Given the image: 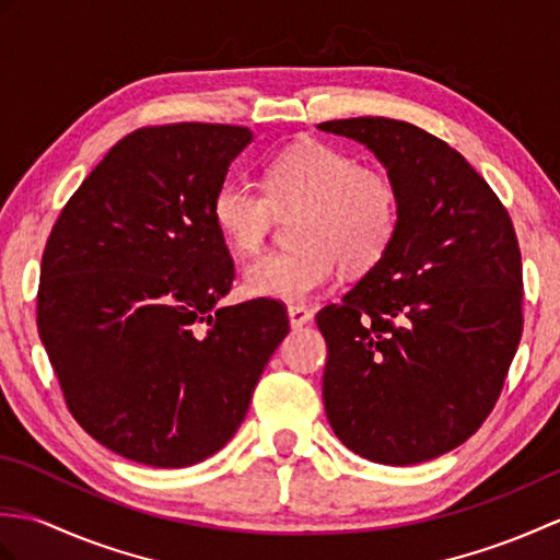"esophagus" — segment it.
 Segmentation results:
<instances>
[{
    "label": "esophagus",
    "instance_id": "obj_1",
    "mask_svg": "<svg viewBox=\"0 0 560 560\" xmlns=\"http://www.w3.org/2000/svg\"><path fill=\"white\" fill-rule=\"evenodd\" d=\"M289 319L293 329H301L303 325H307L313 319V311H307L305 305H291L289 307Z\"/></svg>",
    "mask_w": 560,
    "mask_h": 560
}]
</instances>
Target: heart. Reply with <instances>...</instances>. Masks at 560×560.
Listing matches in <instances>:
<instances>
[{
    "instance_id": "b5f03b06",
    "label": "heart",
    "mask_w": 560,
    "mask_h": 560,
    "mask_svg": "<svg viewBox=\"0 0 560 560\" xmlns=\"http://www.w3.org/2000/svg\"><path fill=\"white\" fill-rule=\"evenodd\" d=\"M295 247L257 257L245 269V291L257 299L305 301L347 271L375 267L399 229V187L375 165L325 141H303L277 153L265 171V189L231 177L211 201V217L237 255L265 243L273 213H293Z\"/></svg>"
}]
</instances>
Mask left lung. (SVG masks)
Segmentation results:
<instances>
[{"label":"left lung","mask_w":560,"mask_h":560,"mask_svg":"<svg viewBox=\"0 0 560 560\" xmlns=\"http://www.w3.org/2000/svg\"><path fill=\"white\" fill-rule=\"evenodd\" d=\"M317 127L361 141L399 187L387 255L315 317L329 425L377 464L440 457L479 431L515 359L525 317L513 221L462 153L416 125Z\"/></svg>","instance_id":"left-lung-1"}]
</instances>
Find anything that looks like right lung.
Returning <instances> with one entry per match:
<instances>
[{
	"mask_svg": "<svg viewBox=\"0 0 560 560\" xmlns=\"http://www.w3.org/2000/svg\"><path fill=\"white\" fill-rule=\"evenodd\" d=\"M253 132L141 127L117 141L47 237L38 335L77 423L132 462L180 469L241 428L289 335L271 299L219 307L235 269L211 217Z\"/></svg>",
	"mask_w": 560,
	"mask_h": 560,
	"instance_id": "add662e5",
	"label": "right lung"
}]
</instances>
